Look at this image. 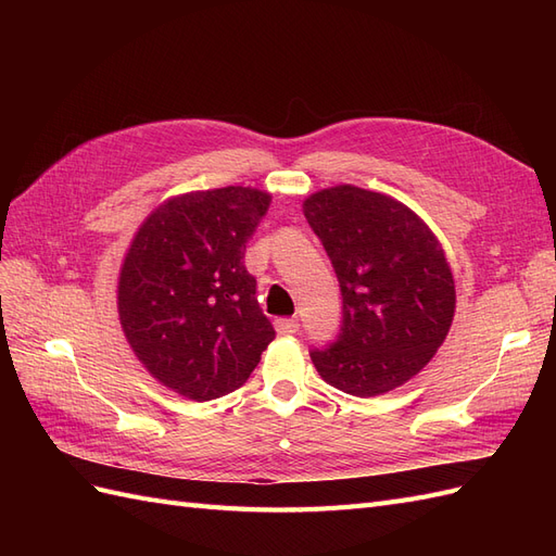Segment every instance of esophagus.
Instances as JSON below:
<instances>
[{
	"mask_svg": "<svg viewBox=\"0 0 556 556\" xmlns=\"http://www.w3.org/2000/svg\"><path fill=\"white\" fill-rule=\"evenodd\" d=\"M276 331L282 336H292L299 331V323L296 319H288V317H280L276 319Z\"/></svg>",
	"mask_w": 556,
	"mask_h": 556,
	"instance_id": "esophagus-1",
	"label": "esophagus"
}]
</instances>
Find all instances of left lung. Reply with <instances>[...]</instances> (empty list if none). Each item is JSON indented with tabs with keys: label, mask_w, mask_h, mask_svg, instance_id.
Returning a JSON list of instances; mask_svg holds the SVG:
<instances>
[{
	"label": "left lung",
	"mask_w": 556,
	"mask_h": 556,
	"mask_svg": "<svg viewBox=\"0 0 556 556\" xmlns=\"http://www.w3.org/2000/svg\"><path fill=\"white\" fill-rule=\"evenodd\" d=\"M341 285L336 341L311 350L323 380L352 396H378L431 362L450 331L457 292L445 252L401 201L336 185L304 201Z\"/></svg>",
	"instance_id": "8db88e82"
}]
</instances>
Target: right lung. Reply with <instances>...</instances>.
Wrapping results in <instances>:
<instances>
[{"mask_svg": "<svg viewBox=\"0 0 556 556\" xmlns=\"http://www.w3.org/2000/svg\"><path fill=\"white\" fill-rule=\"evenodd\" d=\"M271 194L229 188L172 197L134 233L117 280V315L146 371L192 401L250 378L274 327L257 304L245 243Z\"/></svg>", "mask_w": 556, "mask_h": 556, "instance_id": "add662e5", "label": "right lung"}]
</instances>
